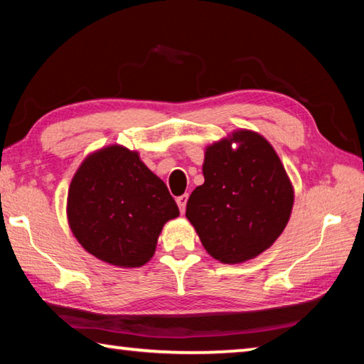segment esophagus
Masks as SVG:
<instances>
[{"label":"esophagus","mask_w":364,"mask_h":364,"mask_svg":"<svg viewBox=\"0 0 364 364\" xmlns=\"http://www.w3.org/2000/svg\"><path fill=\"white\" fill-rule=\"evenodd\" d=\"M186 202H188V194L176 197V204H178V207H180L181 213H184V210H186Z\"/></svg>","instance_id":"1"}]
</instances>
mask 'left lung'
<instances>
[{
    "label": "left lung",
    "mask_w": 364,
    "mask_h": 364,
    "mask_svg": "<svg viewBox=\"0 0 364 364\" xmlns=\"http://www.w3.org/2000/svg\"><path fill=\"white\" fill-rule=\"evenodd\" d=\"M202 173L205 181L191 193L186 218L208 255L236 264L269 249L294 205L274 147L257 132L236 130L205 147Z\"/></svg>",
    "instance_id": "8db88e82"
}]
</instances>
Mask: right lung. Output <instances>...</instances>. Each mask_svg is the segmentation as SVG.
<instances>
[{
	"instance_id": "add662e5",
	"label": "right lung",
	"mask_w": 364,
	"mask_h": 364,
	"mask_svg": "<svg viewBox=\"0 0 364 364\" xmlns=\"http://www.w3.org/2000/svg\"><path fill=\"white\" fill-rule=\"evenodd\" d=\"M180 215L165 183L136 151L110 144L86 157L72 178L67 220L82 247L120 268L151 260L164 225Z\"/></svg>"
}]
</instances>
